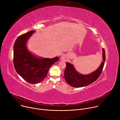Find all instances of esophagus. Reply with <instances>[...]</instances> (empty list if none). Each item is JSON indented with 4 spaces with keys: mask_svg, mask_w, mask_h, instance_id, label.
Segmentation results:
<instances>
[{
    "mask_svg": "<svg viewBox=\"0 0 120 120\" xmlns=\"http://www.w3.org/2000/svg\"><path fill=\"white\" fill-rule=\"evenodd\" d=\"M60 59L62 61H66L67 60V56L66 55H62L60 58Z\"/></svg>",
    "mask_w": 120,
    "mask_h": 120,
    "instance_id": "esophagus-1",
    "label": "esophagus"
}]
</instances>
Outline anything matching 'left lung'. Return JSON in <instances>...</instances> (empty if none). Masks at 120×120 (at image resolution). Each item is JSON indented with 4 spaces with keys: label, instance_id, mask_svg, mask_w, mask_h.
Here are the masks:
<instances>
[{
    "label": "left lung",
    "instance_id": "left-lung-1",
    "mask_svg": "<svg viewBox=\"0 0 120 120\" xmlns=\"http://www.w3.org/2000/svg\"><path fill=\"white\" fill-rule=\"evenodd\" d=\"M102 50L103 61L100 66L95 71L87 75L79 73L75 70L73 64L66 62V68L64 70V79L70 86L75 88H80L85 86L94 82L100 75L105 61V52L103 48Z\"/></svg>",
    "mask_w": 120,
    "mask_h": 120
}]
</instances>
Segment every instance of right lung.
<instances>
[{"instance_id": "add662e5", "label": "right lung", "mask_w": 120, "mask_h": 120, "mask_svg": "<svg viewBox=\"0 0 120 120\" xmlns=\"http://www.w3.org/2000/svg\"><path fill=\"white\" fill-rule=\"evenodd\" d=\"M31 30L20 35L16 39L13 48L15 69L20 77L30 84H37L46 77L51 66L59 58H42L31 52L27 47L29 39L34 34Z\"/></svg>"}]
</instances>
